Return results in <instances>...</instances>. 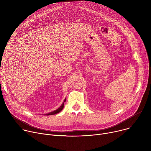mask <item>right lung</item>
Masks as SVG:
<instances>
[{
	"label": "right lung",
	"mask_w": 151,
	"mask_h": 151,
	"mask_svg": "<svg viewBox=\"0 0 151 151\" xmlns=\"http://www.w3.org/2000/svg\"><path fill=\"white\" fill-rule=\"evenodd\" d=\"M66 98L64 100V101H63V103L61 104V105L58 107V108L57 109H56L55 111H52V112H50V113H48V114H44V115H55V114H57L59 113L60 112H61V111L63 110V107H64V102L66 101Z\"/></svg>",
	"instance_id": "obj_1"
}]
</instances>
